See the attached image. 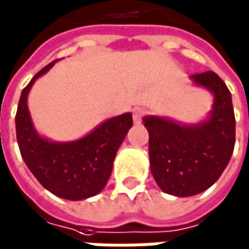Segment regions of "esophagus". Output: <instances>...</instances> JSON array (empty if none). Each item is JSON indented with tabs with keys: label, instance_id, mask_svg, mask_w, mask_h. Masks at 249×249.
Listing matches in <instances>:
<instances>
[{
	"label": "esophagus",
	"instance_id": "obj_1",
	"mask_svg": "<svg viewBox=\"0 0 249 249\" xmlns=\"http://www.w3.org/2000/svg\"><path fill=\"white\" fill-rule=\"evenodd\" d=\"M146 110L143 107H135L133 109V123L135 124H140L142 123V118L144 117Z\"/></svg>",
	"mask_w": 249,
	"mask_h": 249
}]
</instances>
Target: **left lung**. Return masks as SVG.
<instances>
[{
  "mask_svg": "<svg viewBox=\"0 0 249 249\" xmlns=\"http://www.w3.org/2000/svg\"><path fill=\"white\" fill-rule=\"evenodd\" d=\"M214 95L207 120L185 125L166 117L146 116L150 166L155 181L169 195L187 197L210 188L231 160L236 142L231 94L214 72L191 76Z\"/></svg>",
  "mask_w": 249,
  "mask_h": 249,
  "instance_id": "8db88e82",
  "label": "left lung"
}]
</instances>
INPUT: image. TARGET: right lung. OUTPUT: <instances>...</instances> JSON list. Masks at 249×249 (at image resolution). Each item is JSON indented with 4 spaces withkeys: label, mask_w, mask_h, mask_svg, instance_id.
<instances>
[{
    "label": "right lung",
    "mask_w": 249,
    "mask_h": 249,
    "mask_svg": "<svg viewBox=\"0 0 249 249\" xmlns=\"http://www.w3.org/2000/svg\"><path fill=\"white\" fill-rule=\"evenodd\" d=\"M54 62L39 71L21 91L16 113V138L20 154L35 178L52 194L68 200L98 195L106 185L118 147L133 125L131 113L109 118L84 138L52 142L39 136L32 124L27 96L35 80Z\"/></svg>",
    "instance_id": "right-lung-1"
}]
</instances>
